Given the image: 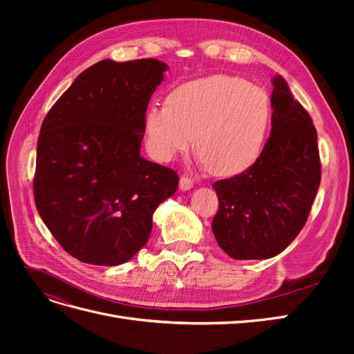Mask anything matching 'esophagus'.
Instances as JSON below:
<instances>
[{
  "label": "esophagus",
  "instance_id": "esophagus-1",
  "mask_svg": "<svg viewBox=\"0 0 354 354\" xmlns=\"http://www.w3.org/2000/svg\"><path fill=\"white\" fill-rule=\"evenodd\" d=\"M178 186L181 190H190L192 187H194V180L187 176H181L180 181H178Z\"/></svg>",
  "mask_w": 354,
  "mask_h": 354
}]
</instances>
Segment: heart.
<instances>
[{
    "label": "heart",
    "instance_id": "heart-1",
    "mask_svg": "<svg viewBox=\"0 0 354 354\" xmlns=\"http://www.w3.org/2000/svg\"><path fill=\"white\" fill-rule=\"evenodd\" d=\"M272 118L267 93L241 77L209 75L177 85L167 104L145 115L149 153L160 162L194 149L218 176H238L260 159Z\"/></svg>",
    "mask_w": 354,
    "mask_h": 354
}]
</instances>
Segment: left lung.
<instances>
[{"mask_svg":"<svg viewBox=\"0 0 354 354\" xmlns=\"http://www.w3.org/2000/svg\"><path fill=\"white\" fill-rule=\"evenodd\" d=\"M272 131L245 173L212 185L218 211L212 233L234 260L281 254L301 232L320 185L317 133L282 75L272 80Z\"/></svg>","mask_w":354,"mask_h":354,"instance_id":"obj_1","label":"left lung"}]
</instances>
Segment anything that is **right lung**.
Masks as SVG:
<instances>
[{
  "label": "right lung",
  "instance_id": "obj_1",
  "mask_svg": "<svg viewBox=\"0 0 354 354\" xmlns=\"http://www.w3.org/2000/svg\"><path fill=\"white\" fill-rule=\"evenodd\" d=\"M167 69L156 59L95 63L41 125L35 205L82 263L133 259L151 236L155 209L177 190L176 171L140 156L147 104Z\"/></svg>",
  "mask_w": 354,
  "mask_h": 354
}]
</instances>
